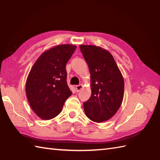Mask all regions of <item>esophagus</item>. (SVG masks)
<instances>
[{"label": "esophagus", "mask_w": 160, "mask_h": 160, "mask_svg": "<svg viewBox=\"0 0 160 160\" xmlns=\"http://www.w3.org/2000/svg\"><path fill=\"white\" fill-rule=\"evenodd\" d=\"M82 87H83L82 84H78V85L76 86V89L77 91H80L81 89H82Z\"/></svg>", "instance_id": "1"}]
</instances>
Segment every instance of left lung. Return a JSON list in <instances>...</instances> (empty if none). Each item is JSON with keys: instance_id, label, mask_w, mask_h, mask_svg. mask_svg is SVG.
<instances>
[{"instance_id": "left-lung-1", "label": "left lung", "mask_w": 160, "mask_h": 160, "mask_svg": "<svg viewBox=\"0 0 160 160\" xmlns=\"http://www.w3.org/2000/svg\"><path fill=\"white\" fill-rule=\"evenodd\" d=\"M91 74V96L83 103L88 118L96 122L107 121L116 113L124 97L122 75L107 50L95 45H80Z\"/></svg>"}]
</instances>
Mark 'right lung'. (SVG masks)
Wrapping results in <instances>:
<instances>
[{"label": "right lung", "instance_id": "right-lung-1", "mask_svg": "<svg viewBox=\"0 0 160 160\" xmlns=\"http://www.w3.org/2000/svg\"><path fill=\"white\" fill-rule=\"evenodd\" d=\"M76 46L58 45L41 54L33 64L26 82L30 107L42 120L58 115L72 92L67 82L66 64Z\"/></svg>", "mask_w": 160, "mask_h": 160}]
</instances>
